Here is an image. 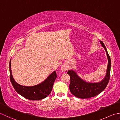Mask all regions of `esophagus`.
Instances as JSON below:
<instances>
[{
	"instance_id": "obj_1",
	"label": "esophagus",
	"mask_w": 120,
	"mask_h": 120,
	"mask_svg": "<svg viewBox=\"0 0 120 120\" xmlns=\"http://www.w3.org/2000/svg\"><path fill=\"white\" fill-rule=\"evenodd\" d=\"M68 69V66L66 63H64L61 66V70H62V71H66Z\"/></svg>"
}]
</instances>
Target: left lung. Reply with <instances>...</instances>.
Here are the masks:
<instances>
[{
    "label": "left lung",
    "instance_id": "left-lung-1",
    "mask_svg": "<svg viewBox=\"0 0 120 120\" xmlns=\"http://www.w3.org/2000/svg\"><path fill=\"white\" fill-rule=\"evenodd\" d=\"M100 42L106 51L108 60L106 76L104 79L98 83H89L81 79L74 70L68 71L67 74L70 77L69 84L70 92L78 98L85 99L96 96L104 91L108 83L110 77L111 60L103 42L100 41Z\"/></svg>",
    "mask_w": 120,
    "mask_h": 120
}]
</instances>
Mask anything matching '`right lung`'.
Segmentation results:
<instances>
[{
  "label": "right lung",
  "mask_w": 120,
  "mask_h": 120,
  "mask_svg": "<svg viewBox=\"0 0 120 120\" xmlns=\"http://www.w3.org/2000/svg\"><path fill=\"white\" fill-rule=\"evenodd\" d=\"M11 61L9 63L10 78L14 89L18 94L25 98L32 101H39L47 97L52 91L53 85L57 75L54 71L49 76L42 82L35 86H26L19 85L14 80L12 75Z\"/></svg>",
  "instance_id": "obj_1"
}]
</instances>
